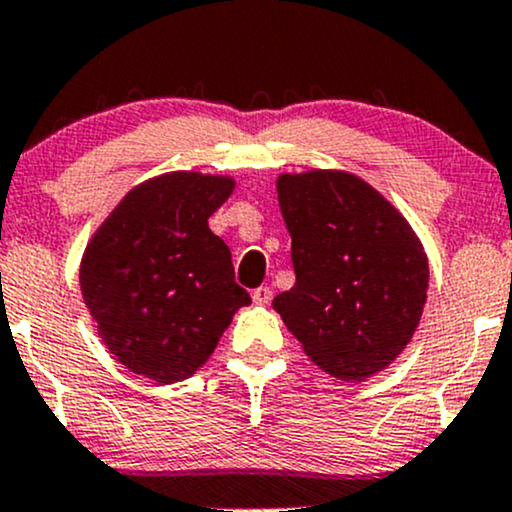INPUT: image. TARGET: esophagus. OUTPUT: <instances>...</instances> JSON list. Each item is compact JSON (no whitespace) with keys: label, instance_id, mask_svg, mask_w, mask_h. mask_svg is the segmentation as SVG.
Here are the masks:
<instances>
[{"label":"esophagus","instance_id":"1","mask_svg":"<svg viewBox=\"0 0 512 512\" xmlns=\"http://www.w3.org/2000/svg\"><path fill=\"white\" fill-rule=\"evenodd\" d=\"M251 298H254L256 305H268V302L273 300V290L268 288V285H261V288H256L254 293H251Z\"/></svg>","mask_w":512,"mask_h":512}]
</instances>
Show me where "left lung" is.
I'll return each instance as SVG.
<instances>
[{
	"instance_id": "1",
	"label": "left lung",
	"mask_w": 512,
	"mask_h": 512,
	"mask_svg": "<svg viewBox=\"0 0 512 512\" xmlns=\"http://www.w3.org/2000/svg\"><path fill=\"white\" fill-rule=\"evenodd\" d=\"M295 285L273 307L317 366L364 381L408 346L427 300L430 266L393 205L342 170L280 175Z\"/></svg>"
}]
</instances>
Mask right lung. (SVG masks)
<instances>
[{
	"mask_svg": "<svg viewBox=\"0 0 512 512\" xmlns=\"http://www.w3.org/2000/svg\"><path fill=\"white\" fill-rule=\"evenodd\" d=\"M232 178L166 173L114 207L87 244L80 288L102 342L156 383L192 376L251 298L234 280L232 251L207 219Z\"/></svg>",
	"mask_w": 512,
	"mask_h": 512,
	"instance_id": "1",
	"label": "right lung"
}]
</instances>
